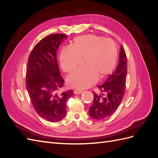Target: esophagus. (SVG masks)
Returning a JSON list of instances; mask_svg holds the SVG:
<instances>
[{
  "label": "esophagus",
  "mask_w": 158,
  "mask_h": 158,
  "mask_svg": "<svg viewBox=\"0 0 158 158\" xmlns=\"http://www.w3.org/2000/svg\"><path fill=\"white\" fill-rule=\"evenodd\" d=\"M83 92V91L82 90H75L74 91V93L75 94H82Z\"/></svg>",
  "instance_id": "obj_1"
}]
</instances>
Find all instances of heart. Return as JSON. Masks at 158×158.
I'll return each mask as SVG.
<instances>
[{"instance_id": "heart-1", "label": "heart", "mask_w": 158, "mask_h": 158, "mask_svg": "<svg viewBox=\"0 0 158 158\" xmlns=\"http://www.w3.org/2000/svg\"><path fill=\"white\" fill-rule=\"evenodd\" d=\"M118 52L113 41L93 34L75 37L72 47L64 48L60 52L61 67L65 72H71L77 68L80 58L84 66L66 78L68 86L83 90L93 85L97 78L102 79L110 74L116 66Z\"/></svg>"}]
</instances>
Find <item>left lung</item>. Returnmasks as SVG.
<instances>
[{
  "label": "left lung",
  "instance_id": "8db88e82",
  "mask_svg": "<svg viewBox=\"0 0 158 158\" xmlns=\"http://www.w3.org/2000/svg\"><path fill=\"white\" fill-rule=\"evenodd\" d=\"M127 62L125 49L121 47L117 68L102 85L98 86L101 93L93 92V103L90 107V116L96 120H102L117 110L123 97L126 85Z\"/></svg>",
  "mask_w": 158,
  "mask_h": 158
}]
</instances>
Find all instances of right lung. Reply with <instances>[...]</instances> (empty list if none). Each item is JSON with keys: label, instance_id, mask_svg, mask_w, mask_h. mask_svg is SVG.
Wrapping results in <instances>:
<instances>
[{"label": "right lung", "instance_id": "right-lung-1", "mask_svg": "<svg viewBox=\"0 0 158 158\" xmlns=\"http://www.w3.org/2000/svg\"><path fill=\"white\" fill-rule=\"evenodd\" d=\"M67 35L52 34L35 45L29 57L26 88L34 109L49 122H58L66 114V102L72 90L56 94L64 85L57 62V50Z\"/></svg>", "mask_w": 158, "mask_h": 158}]
</instances>
